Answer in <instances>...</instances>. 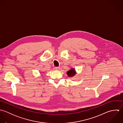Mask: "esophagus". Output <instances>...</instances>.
<instances>
[{"label": "esophagus", "instance_id": "obj_1", "mask_svg": "<svg viewBox=\"0 0 123 123\" xmlns=\"http://www.w3.org/2000/svg\"><path fill=\"white\" fill-rule=\"evenodd\" d=\"M55 70H59V67H55Z\"/></svg>", "mask_w": 123, "mask_h": 123}]
</instances>
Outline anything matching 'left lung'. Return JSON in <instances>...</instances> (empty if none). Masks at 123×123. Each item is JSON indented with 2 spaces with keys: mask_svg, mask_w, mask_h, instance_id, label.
Segmentation results:
<instances>
[{
  "mask_svg": "<svg viewBox=\"0 0 123 123\" xmlns=\"http://www.w3.org/2000/svg\"><path fill=\"white\" fill-rule=\"evenodd\" d=\"M75 73H76V72L74 69H72L71 70H70L67 72V74L69 77L73 76L75 74Z\"/></svg>",
  "mask_w": 123,
  "mask_h": 123,
  "instance_id": "left-lung-1",
  "label": "left lung"
}]
</instances>
